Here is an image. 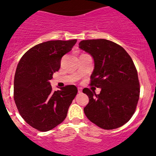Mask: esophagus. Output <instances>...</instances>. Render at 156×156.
I'll use <instances>...</instances> for the list:
<instances>
[{
    "label": "esophagus",
    "mask_w": 156,
    "mask_h": 156,
    "mask_svg": "<svg viewBox=\"0 0 156 156\" xmlns=\"http://www.w3.org/2000/svg\"><path fill=\"white\" fill-rule=\"evenodd\" d=\"M78 93H81V92H82V88L78 87Z\"/></svg>",
    "instance_id": "1"
}]
</instances>
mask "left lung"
Wrapping results in <instances>:
<instances>
[{
  "label": "left lung",
  "mask_w": 156,
  "mask_h": 156,
  "mask_svg": "<svg viewBox=\"0 0 156 156\" xmlns=\"http://www.w3.org/2000/svg\"><path fill=\"white\" fill-rule=\"evenodd\" d=\"M79 48L94 60L91 86L101 88L99 94L84 88L89 97L83 108L86 117L103 129H114L132 117L140 96L138 75L126 51L104 39L81 41Z\"/></svg>",
  "instance_id": "obj_1"
}]
</instances>
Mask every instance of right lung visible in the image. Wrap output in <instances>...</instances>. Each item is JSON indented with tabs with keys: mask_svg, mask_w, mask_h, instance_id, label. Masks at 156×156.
I'll use <instances>...</instances> for the list:
<instances>
[{
	"mask_svg": "<svg viewBox=\"0 0 156 156\" xmlns=\"http://www.w3.org/2000/svg\"><path fill=\"white\" fill-rule=\"evenodd\" d=\"M77 39L52 40L29 49L16 68L14 100L27 123L47 132L61 123L78 93L75 85L52 90L50 80L60 67L62 57L72 50Z\"/></svg>",
	"mask_w": 156,
	"mask_h": 156,
	"instance_id": "obj_1",
	"label": "right lung"
}]
</instances>
